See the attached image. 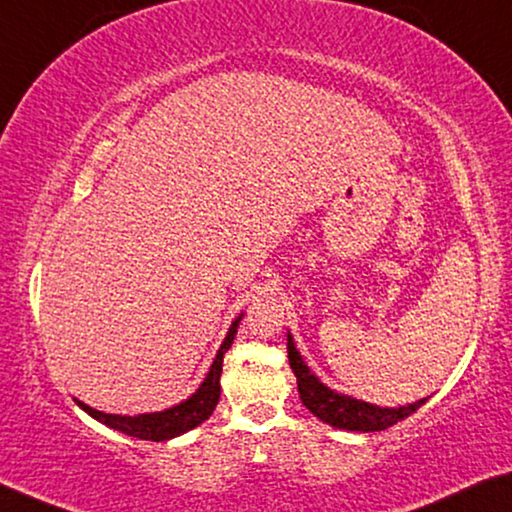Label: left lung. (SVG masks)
<instances>
[{
	"label": "left lung",
	"mask_w": 512,
	"mask_h": 512,
	"mask_svg": "<svg viewBox=\"0 0 512 512\" xmlns=\"http://www.w3.org/2000/svg\"><path fill=\"white\" fill-rule=\"evenodd\" d=\"M288 361L297 377V391H300V398L306 410H309L313 416H318L322 423H329V426L341 428V430H352V432L387 430L393 426V423L403 421L410 414H414L428 400V398H421L412 405L380 407V405L366 403V400L352 398L348 393H338L334 389H329L327 384H322L318 377L311 373V368L306 366L300 350L295 348L293 334L290 332H288Z\"/></svg>",
	"instance_id": "obj_1"
}]
</instances>
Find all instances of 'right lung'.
Segmentation results:
<instances>
[{
	"mask_svg": "<svg viewBox=\"0 0 512 512\" xmlns=\"http://www.w3.org/2000/svg\"><path fill=\"white\" fill-rule=\"evenodd\" d=\"M242 313L238 318L231 322L229 332H226L222 345H219L215 361H212L210 371L206 375V380L199 384L190 398L180 400L178 405L167 407L162 412H146V414H107L100 412L96 407L82 403V400L75 398V403L82 407V410L93 416V419L105 423L107 428L119 430L123 435L137 437V439H146V442H167V439H174L183 432L192 430L208 419V416L215 412V407L219 403V393H222V387H219V377H222V364H224V355L229 352L231 343L235 334H238Z\"/></svg>",
	"mask_w": 512,
	"mask_h": 512,
	"instance_id": "right-lung-1",
	"label": "right lung"
}]
</instances>
